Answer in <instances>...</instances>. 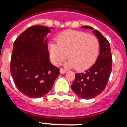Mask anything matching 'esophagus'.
<instances>
[{"mask_svg":"<svg viewBox=\"0 0 127 127\" xmlns=\"http://www.w3.org/2000/svg\"><path fill=\"white\" fill-rule=\"evenodd\" d=\"M60 72H61V73H66V70H65L63 68H61L60 69Z\"/></svg>","mask_w":127,"mask_h":127,"instance_id":"1","label":"esophagus"}]
</instances>
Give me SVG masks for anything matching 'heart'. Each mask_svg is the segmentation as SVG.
<instances>
[{"instance_id":"b5f03b06","label":"heart","mask_w":127,"mask_h":127,"mask_svg":"<svg viewBox=\"0 0 127 127\" xmlns=\"http://www.w3.org/2000/svg\"><path fill=\"white\" fill-rule=\"evenodd\" d=\"M56 43L49 45L50 58L56 65H59L67 56L69 58L67 66L83 70L90 67L98 56V39L84 32H63L57 36Z\"/></svg>"}]
</instances>
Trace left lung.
Listing matches in <instances>:
<instances>
[{
  "label": "left lung",
  "mask_w": 127,
  "mask_h": 127,
  "mask_svg": "<svg viewBox=\"0 0 127 127\" xmlns=\"http://www.w3.org/2000/svg\"><path fill=\"white\" fill-rule=\"evenodd\" d=\"M93 29L91 26H82ZM100 44V53L96 63L86 71L77 73L71 88L80 98L90 99L101 94L106 88L112 69V56L109 41L97 30H93Z\"/></svg>",
  "instance_id": "1"
}]
</instances>
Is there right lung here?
I'll return each instance as SVG.
<instances>
[{"instance_id":"1","label":"right lung","mask_w":127,"mask_h":127,"mask_svg":"<svg viewBox=\"0 0 127 127\" xmlns=\"http://www.w3.org/2000/svg\"><path fill=\"white\" fill-rule=\"evenodd\" d=\"M47 26H32L21 33L13 43L10 71L16 87L30 98L47 94L60 74L50 63Z\"/></svg>"}]
</instances>
